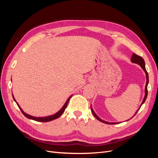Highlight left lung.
<instances>
[{
  "mask_svg": "<svg viewBox=\"0 0 158 158\" xmlns=\"http://www.w3.org/2000/svg\"><path fill=\"white\" fill-rule=\"evenodd\" d=\"M131 61L132 62V63H136V64H139V65L141 66V68H142L143 70H144V71L145 72L146 76V87H145V96H144V99H143V101H142V103H141V105H140V107L138 108V109L137 110V111H136V113L135 114H135H136V113L138 111V110L140 109V107L142 106V105L145 102L146 99V98H147V96H148V89H147V87H148V82H149V78H148V73H147L146 67H145V62H144V60L143 59V58H142V56H138V55H136L135 53H133L132 55V57H131ZM91 111H92V112L93 114L94 115V117H95V118H96L98 119V120L99 121H101V122L104 123H106V124H109V125H114V124H117V123H109V122H106V121L102 120V119L100 118L97 115V114L95 113V112L94 111V110H93L92 106H91Z\"/></svg>",
  "mask_w": 158,
  "mask_h": 158,
  "instance_id": "8db88e82",
  "label": "left lung"
}]
</instances>
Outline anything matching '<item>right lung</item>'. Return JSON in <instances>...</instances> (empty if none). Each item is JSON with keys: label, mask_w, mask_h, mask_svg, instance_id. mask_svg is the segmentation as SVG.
Instances as JSON below:
<instances>
[{"label": "right lung", "mask_w": 158, "mask_h": 158, "mask_svg": "<svg viewBox=\"0 0 158 158\" xmlns=\"http://www.w3.org/2000/svg\"><path fill=\"white\" fill-rule=\"evenodd\" d=\"M12 97H13V99H14V101L16 102V104L18 105V107L20 108V109L21 110V111H22V114H23V115H24L25 117H26L27 118H30V119H32V120H34V121H39V122H49V121H52V120H55V119H56V118H59V117L61 115V114L64 113L65 109L66 108V107H67V105H68V103H69V99H70V98L72 97V95H71L70 97H69V98H68L67 100H66V103H64L63 107H62L58 112H57V113H55V114H52V115L47 116V117H33V116H31V115H30V114H28L26 113H25L24 111H23V110L21 109V107H20V106H19L18 103L16 102V99H15V98H14L13 95H12Z\"/></svg>", "instance_id": "right-lung-1"}]
</instances>
